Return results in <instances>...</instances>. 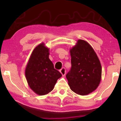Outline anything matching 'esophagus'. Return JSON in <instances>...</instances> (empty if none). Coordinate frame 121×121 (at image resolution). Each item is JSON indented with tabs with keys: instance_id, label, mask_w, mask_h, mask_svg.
Instances as JSON below:
<instances>
[{
	"instance_id": "esophagus-1",
	"label": "esophagus",
	"mask_w": 121,
	"mask_h": 121,
	"mask_svg": "<svg viewBox=\"0 0 121 121\" xmlns=\"http://www.w3.org/2000/svg\"><path fill=\"white\" fill-rule=\"evenodd\" d=\"M60 73L62 74L63 76L65 75L66 73V69L65 68H62L60 70Z\"/></svg>"
}]
</instances>
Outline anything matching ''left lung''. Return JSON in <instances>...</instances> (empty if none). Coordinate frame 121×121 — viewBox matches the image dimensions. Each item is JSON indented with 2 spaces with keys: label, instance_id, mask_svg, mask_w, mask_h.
<instances>
[{
  "label": "left lung",
  "instance_id": "8db88e82",
  "mask_svg": "<svg viewBox=\"0 0 121 121\" xmlns=\"http://www.w3.org/2000/svg\"><path fill=\"white\" fill-rule=\"evenodd\" d=\"M70 56L72 67L66 75L70 88L79 95H87L100 82L102 69L100 60L91 46L82 39L70 49Z\"/></svg>",
  "mask_w": 121,
  "mask_h": 121
}]
</instances>
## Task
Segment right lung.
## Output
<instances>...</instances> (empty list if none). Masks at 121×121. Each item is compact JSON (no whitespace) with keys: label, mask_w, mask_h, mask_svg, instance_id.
<instances>
[{"label":"right lung","mask_w":121,"mask_h":121,"mask_svg":"<svg viewBox=\"0 0 121 121\" xmlns=\"http://www.w3.org/2000/svg\"><path fill=\"white\" fill-rule=\"evenodd\" d=\"M62 75L49 59V49L43 43L37 46L25 69L26 80L30 88L38 95H46L53 89Z\"/></svg>","instance_id":"right-lung-1"}]
</instances>
